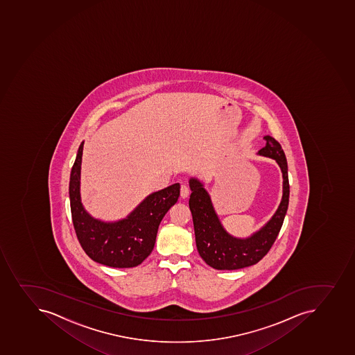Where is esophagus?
Here are the masks:
<instances>
[{
    "label": "esophagus",
    "mask_w": 355,
    "mask_h": 355,
    "mask_svg": "<svg viewBox=\"0 0 355 355\" xmlns=\"http://www.w3.org/2000/svg\"><path fill=\"white\" fill-rule=\"evenodd\" d=\"M180 196H182V199H187L189 196V189L187 186L182 185L180 187Z\"/></svg>",
    "instance_id": "obj_1"
}]
</instances>
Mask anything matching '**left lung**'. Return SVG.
<instances>
[{"label": "left lung", "mask_w": 355, "mask_h": 355, "mask_svg": "<svg viewBox=\"0 0 355 355\" xmlns=\"http://www.w3.org/2000/svg\"><path fill=\"white\" fill-rule=\"evenodd\" d=\"M266 146L259 155L274 159L283 175V196L274 216L259 231L247 238L230 234L214 209L209 193L199 179H189V209L192 213L196 248L208 266L217 270H236L257 263L269 252L277 238L286 215L290 198L287 162L282 146L270 135H266Z\"/></svg>", "instance_id": "obj_1"}]
</instances>
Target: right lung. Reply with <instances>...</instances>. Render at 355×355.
I'll return each mask as SVG.
<instances>
[{"instance_id":"1","label":"right lung","mask_w":355,"mask_h":355,"mask_svg":"<svg viewBox=\"0 0 355 355\" xmlns=\"http://www.w3.org/2000/svg\"><path fill=\"white\" fill-rule=\"evenodd\" d=\"M84 141L78 148L69 184L72 222L85 253L98 263L112 268H133L152 253L159 223L177 202L178 182L152 193L128 215L116 222L91 216L80 198V170Z\"/></svg>"}]
</instances>
